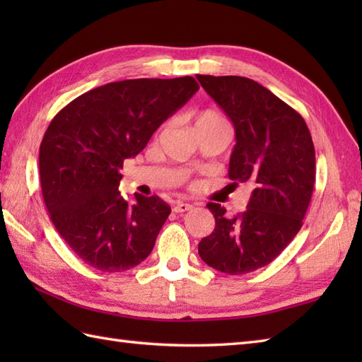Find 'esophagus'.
<instances>
[{
  "label": "esophagus",
  "instance_id": "34e87169",
  "mask_svg": "<svg viewBox=\"0 0 362 362\" xmlns=\"http://www.w3.org/2000/svg\"><path fill=\"white\" fill-rule=\"evenodd\" d=\"M193 209V205L191 204H185V202H177L175 205H174V211L175 213H185V211H188V210H191Z\"/></svg>",
  "mask_w": 362,
  "mask_h": 362
}]
</instances>
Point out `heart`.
I'll return each mask as SVG.
<instances>
[{
    "mask_svg": "<svg viewBox=\"0 0 362 362\" xmlns=\"http://www.w3.org/2000/svg\"><path fill=\"white\" fill-rule=\"evenodd\" d=\"M209 126H228L227 119L216 110L206 109L199 112L194 118V129L209 127Z\"/></svg>",
    "mask_w": 362,
    "mask_h": 362,
    "instance_id": "1",
    "label": "heart"
}]
</instances>
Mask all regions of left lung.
I'll return each instance as SVG.
<instances>
[{
  "mask_svg": "<svg viewBox=\"0 0 362 362\" xmlns=\"http://www.w3.org/2000/svg\"><path fill=\"white\" fill-rule=\"evenodd\" d=\"M197 81L235 126L232 185L252 189L249 209L233 218L206 204L216 227L199 243V255L216 271L249 274L279 257L303 226L316 182L313 138L302 115L255 81L205 74Z\"/></svg>",
  "mask_w": 362,
  "mask_h": 362,
  "instance_id": "1",
  "label": "left lung"
}]
</instances>
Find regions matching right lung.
I'll return each instance as SVG.
<instances>
[{
    "instance_id": "1",
    "label": "right lung",
    "mask_w": 362,
    "mask_h": 362,
    "mask_svg": "<svg viewBox=\"0 0 362 362\" xmlns=\"http://www.w3.org/2000/svg\"><path fill=\"white\" fill-rule=\"evenodd\" d=\"M197 90L191 76L110 82L73 99L49 122L38 153L43 201L83 263L112 274L149 257L171 206L158 196L126 201L118 189L122 163Z\"/></svg>"
}]
</instances>
